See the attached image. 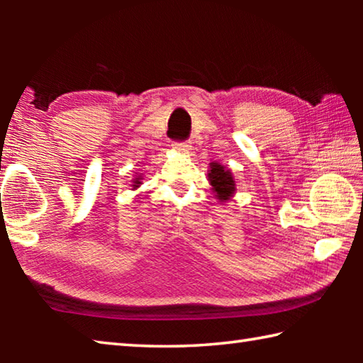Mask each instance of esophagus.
Returning <instances> with one entry per match:
<instances>
[{
  "label": "esophagus",
  "instance_id": "obj_1",
  "mask_svg": "<svg viewBox=\"0 0 363 363\" xmlns=\"http://www.w3.org/2000/svg\"><path fill=\"white\" fill-rule=\"evenodd\" d=\"M173 147H174L176 150H179V152H187V150H190V144L187 143V140H174Z\"/></svg>",
  "mask_w": 363,
  "mask_h": 363
}]
</instances>
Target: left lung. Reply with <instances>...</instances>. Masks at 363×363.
<instances>
[{
    "mask_svg": "<svg viewBox=\"0 0 363 363\" xmlns=\"http://www.w3.org/2000/svg\"><path fill=\"white\" fill-rule=\"evenodd\" d=\"M208 177H210V182L213 186V190L216 192V196L220 200H229L230 195L235 190V181H233L232 174L229 171L224 169L223 164L219 163H211V169L208 173Z\"/></svg>",
    "mask_w": 363,
    "mask_h": 363,
    "instance_id": "1",
    "label": "left lung"
}]
</instances>
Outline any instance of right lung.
Segmentation results:
<instances>
[{
  "mask_svg": "<svg viewBox=\"0 0 363 363\" xmlns=\"http://www.w3.org/2000/svg\"><path fill=\"white\" fill-rule=\"evenodd\" d=\"M136 184H140V182H139V181H134V187H138V186H136Z\"/></svg>",
  "mask_w": 363,
  "mask_h": 363,
  "instance_id": "right-lung-1",
  "label": "right lung"
}]
</instances>
